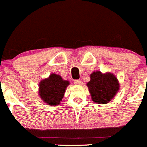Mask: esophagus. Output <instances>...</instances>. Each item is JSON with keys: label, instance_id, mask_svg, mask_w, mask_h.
Here are the masks:
<instances>
[{"label": "esophagus", "instance_id": "esophagus-1", "mask_svg": "<svg viewBox=\"0 0 147 147\" xmlns=\"http://www.w3.org/2000/svg\"><path fill=\"white\" fill-rule=\"evenodd\" d=\"M74 83L76 84V85H82L83 82L82 80H75Z\"/></svg>", "mask_w": 147, "mask_h": 147}]
</instances>
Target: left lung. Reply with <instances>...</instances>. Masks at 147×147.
Wrapping results in <instances>:
<instances>
[{"label": "left lung", "instance_id": "obj_1", "mask_svg": "<svg viewBox=\"0 0 147 147\" xmlns=\"http://www.w3.org/2000/svg\"><path fill=\"white\" fill-rule=\"evenodd\" d=\"M90 78L87 86L92 100L96 104L109 103L119 91V82L114 74L96 71L91 74Z\"/></svg>", "mask_w": 147, "mask_h": 147}]
</instances>
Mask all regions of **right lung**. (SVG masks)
I'll return each mask as SVG.
<instances>
[{
    "label": "right lung",
    "mask_w": 147,
    "mask_h": 147,
    "mask_svg": "<svg viewBox=\"0 0 147 147\" xmlns=\"http://www.w3.org/2000/svg\"><path fill=\"white\" fill-rule=\"evenodd\" d=\"M39 85V94L41 99L47 105L55 106L62 101L69 82L63 80L59 75L53 73L49 78L41 81Z\"/></svg>",
    "instance_id": "right-lung-1"
}]
</instances>
